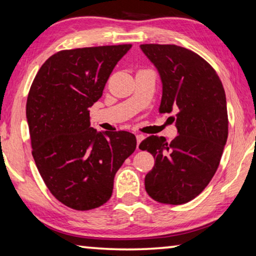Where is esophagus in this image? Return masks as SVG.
Here are the masks:
<instances>
[{"label":"esophagus","mask_w":256,"mask_h":256,"mask_svg":"<svg viewBox=\"0 0 256 256\" xmlns=\"http://www.w3.org/2000/svg\"><path fill=\"white\" fill-rule=\"evenodd\" d=\"M136 142H138V147L136 148L139 149V144H140L141 141L144 139V134H140V133H136Z\"/></svg>","instance_id":"34e87169"}]
</instances>
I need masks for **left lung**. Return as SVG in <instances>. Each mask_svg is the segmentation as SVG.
<instances>
[{
    "mask_svg": "<svg viewBox=\"0 0 256 256\" xmlns=\"http://www.w3.org/2000/svg\"><path fill=\"white\" fill-rule=\"evenodd\" d=\"M163 83L160 112L178 109V134L171 142L150 136L140 144L155 158L144 178L154 200L180 205L197 197L216 174L228 138L226 92L214 68L188 48L141 44Z\"/></svg>",
    "mask_w": 256,
    "mask_h": 256,
    "instance_id": "left-lung-1",
    "label": "left lung"
}]
</instances>
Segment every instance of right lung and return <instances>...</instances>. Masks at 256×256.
Segmentation results:
<instances>
[{
  "label": "right lung",
  "mask_w": 256,
  "mask_h": 256,
  "mask_svg": "<svg viewBox=\"0 0 256 256\" xmlns=\"http://www.w3.org/2000/svg\"><path fill=\"white\" fill-rule=\"evenodd\" d=\"M132 44L62 50L42 64L27 96L32 154L50 192L76 210L99 208L136 148L126 131L96 132L90 108Z\"/></svg>",
  "instance_id": "obj_1"
}]
</instances>
